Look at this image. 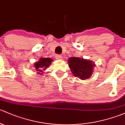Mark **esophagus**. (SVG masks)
I'll return each instance as SVG.
<instances>
[{"label": "esophagus", "mask_w": 125, "mask_h": 125, "mask_svg": "<svg viewBox=\"0 0 125 125\" xmlns=\"http://www.w3.org/2000/svg\"><path fill=\"white\" fill-rule=\"evenodd\" d=\"M55 58H56V60H62V56H61V55H56V56H55Z\"/></svg>", "instance_id": "1"}]
</instances>
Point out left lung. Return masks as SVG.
Returning <instances> with one entry per match:
<instances>
[{"instance_id":"obj_1","label":"left lung","mask_w":125,"mask_h":125,"mask_svg":"<svg viewBox=\"0 0 125 125\" xmlns=\"http://www.w3.org/2000/svg\"><path fill=\"white\" fill-rule=\"evenodd\" d=\"M68 63L73 74L82 80L88 79L91 76L95 66L92 61L76 57L69 58Z\"/></svg>"}]
</instances>
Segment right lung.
Segmentation results:
<instances>
[{
    "instance_id": "right-lung-1",
    "label": "right lung",
    "mask_w": 125,
    "mask_h": 125,
    "mask_svg": "<svg viewBox=\"0 0 125 125\" xmlns=\"http://www.w3.org/2000/svg\"><path fill=\"white\" fill-rule=\"evenodd\" d=\"M53 61V60L51 58H40L38 62L34 63V66L35 68V70L38 72V74H41L44 71Z\"/></svg>"
}]
</instances>
